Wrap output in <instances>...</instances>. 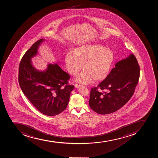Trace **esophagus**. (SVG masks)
<instances>
[{"mask_svg":"<svg viewBox=\"0 0 158 158\" xmlns=\"http://www.w3.org/2000/svg\"><path fill=\"white\" fill-rule=\"evenodd\" d=\"M74 86H75V88H79V87L81 86V85H80V84H75V85Z\"/></svg>","mask_w":158,"mask_h":158,"instance_id":"34e87169","label":"esophagus"}]
</instances>
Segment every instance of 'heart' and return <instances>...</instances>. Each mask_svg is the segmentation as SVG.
Segmentation results:
<instances>
[{"instance_id":"b5f03b06","label":"heart","mask_w":158,"mask_h":158,"mask_svg":"<svg viewBox=\"0 0 158 158\" xmlns=\"http://www.w3.org/2000/svg\"><path fill=\"white\" fill-rule=\"evenodd\" d=\"M114 60V54L110 48L99 44L81 45L66 54L65 62L68 72L77 75L83 65V71L76 78V82L89 84L93 79L101 81L108 75Z\"/></svg>"}]
</instances>
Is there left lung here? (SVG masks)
Wrapping results in <instances>:
<instances>
[{
	"instance_id": "1",
	"label": "left lung",
	"mask_w": 158,
	"mask_h": 158,
	"mask_svg": "<svg viewBox=\"0 0 158 158\" xmlns=\"http://www.w3.org/2000/svg\"><path fill=\"white\" fill-rule=\"evenodd\" d=\"M140 77L137 59L131 54L117 62L103 81L90 90L89 105L96 113L111 114L119 110L134 94ZM103 90V93L97 90Z\"/></svg>"
}]
</instances>
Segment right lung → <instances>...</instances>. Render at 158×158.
I'll return each instance as SVG.
<instances>
[{"label":"right lung","instance_id":"1","mask_svg":"<svg viewBox=\"0 0 158 158\" xmlns=\"http://www.w3.org/2000/svg\"><path fill=\"white\" fill-rule=\"evenodd\" d=\"M44 41L41 39L35 42L24 54L20 62L18 81L24 95L40 113L56 116L66 109L74 86L68 85L69 75L58 62L49 63L42 71L33 66L31 59L37 55Z\"/></svg>","mask_w":158,"mask_h":158}]
</instances>
